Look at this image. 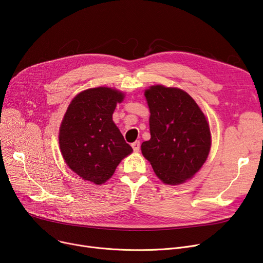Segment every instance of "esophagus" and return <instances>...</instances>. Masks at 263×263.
<instances>
[{
    "mask_svg": "<svg viewBox=\"0 0 263 263\" xmlns=\"http://www.w3.org/2000/svg\"><path fill=\"white\" fill-rule=\"evenodd\" d=\"M132 148H133V150L135 151V153H137V151H140V148H141V143L140 142H134V143H132Z\"/></svg>",
    "mask_w": 263,
    "mask_h": 263,
    "instance_id": "esophagus-1",
    "label": "esophagus"
}]
</instances>
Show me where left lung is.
Returning a JSON list of instances; mask_svg holds the SVG:
<instances>
[{"instance_id":"1","label":"left lung","mask_w":263,"mask_h":263,"mask_svg":"<svg viewBox=\"0 0 263 263\" xmlns=\"http://www.w3.org/2000/svg\"><path fill=\"white\" fill-rule=\"evenodd\" d=\"M150 110V140L142 154L166 184H180L194 176L208 158L211 133L205 116L182 89L151 86L145 91Z\"/></svg>"}]
</instances>
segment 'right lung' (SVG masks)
Listing matches in <instances>:
<instances>
[{
  "mask_svg": "<svg viewBox=\"0 0 263 263\" xmlns=\"http://www.w3.org/2000/svg\"><path fill=\"white\" fill-rule=\"evenodd\" d=\"M123 93L108 87L86 89L69 104L60 129V147L69 168L82 179L102 184L132 153L113 121Z\"/></svg>",
  "mask_w": 263,
  "mask_h": 263,
  "instance_id": "1",
  "label": "right lung"
}]
</instances>
